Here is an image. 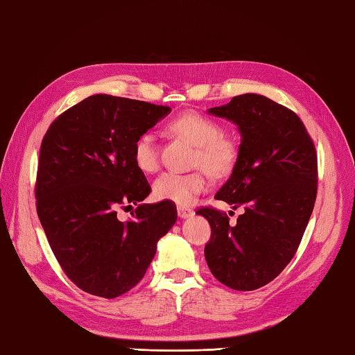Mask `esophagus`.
Returning a JSON list of instances; mask_svg holds the SVG:
<instances>
[{
  "label": "esophagus",
  "mask_w": 355,
  "mask_h": 355,
  "mask_svg": "<svg viewBox=\"0 0 355 355\" xmlns=\"http://www.w3.org/2000/svg\"><path fill=\"white\" fill-rule=\"evenodd\" d=\"M178 214H179V218L187 219V218H190V216H193V209L187 208V207H178Z\"/></svg>",
  "instance_id": "esophagus-1"
}]
</instances>
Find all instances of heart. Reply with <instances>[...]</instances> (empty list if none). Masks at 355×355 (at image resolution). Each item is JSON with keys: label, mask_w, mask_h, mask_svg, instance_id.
<instances>
[{"label": "heart", "mask_w": 355, "mask_h": 355, "mask_svg": "<svg viewBox=\"0 0 355 355\" xmlns=\"http://www.w3.org/2000/svg\"><path fill=\"white\" fill-rule=\"evenodd\" d=\"M173 133L185 137L198 147L194 165L202 167L191 173H162L153 182V193L159 200L190 205L198 194L208 188V173L222 176L234 167L237 146L231 137L223 136V128L214 119L200 113L187 112L171 119ZM133 161L136 167L155 173L159 168V144L155 133L144 132L133 144Z\"/></svg>", "instance_id": "obj_1"}]
</instances>
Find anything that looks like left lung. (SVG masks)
Masks as SVG:
<instances>
[{"mask_svg":"<svg viewBox=\"0 0 355 355\" xmlns=\"http://www.w3.org/2000/svg\"><path fill=\"white\" fill-rule=\"evenodd\" d=\"M208 113L241 132L233 173L214 198L245 211L231 227L219 209H198L211 227L205 260L220 284L252 291L276 279L299 248L317 196L315 147L297 114L256 93Z\"/></svg>","mask_w":355,"mask_h":355,"instance_id":"left-lung-1","label":"left lung"}]
</instances>
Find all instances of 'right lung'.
<instances>
[{
  "label": "right lung",
  "mask_w": 355,
  "mask_h": 355,
  "mask_svg": "<svg viewBox=\"0 0 355 355\" xmlns=\"http://www.w3.org/2000/svg\"><path fill=\"white\" fill-rule=\"evenodd\" d=\"M170 107L93 95L70 107L42 139L36 175V211L67 277L83 291L114 299L139 284L157 241L176 223L173 202L142 204L150 194L133 161L136 137ZM137 205L128 223L117 208Z\"/></svg>",
  "instance_id": "add662e5"
}]
</instances>
